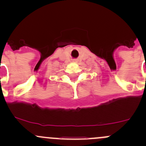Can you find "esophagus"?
<instances>
[{
    "instance_id": "1",
    "label": "esophagus",
    "mask_w": 146,
    "mask_h": 146,
    "mask_svg": "<svg viewBox=\"0 0 146 146\" xmlns=\"http://www.w3.org/2000/svg\"><path fill=\"white\" fill-rule=\"evenodd\" d=\"M73 61H74V62H76V61H77V60H76V59H74V60H73Z\"/></svg>"
}]
</instances>
